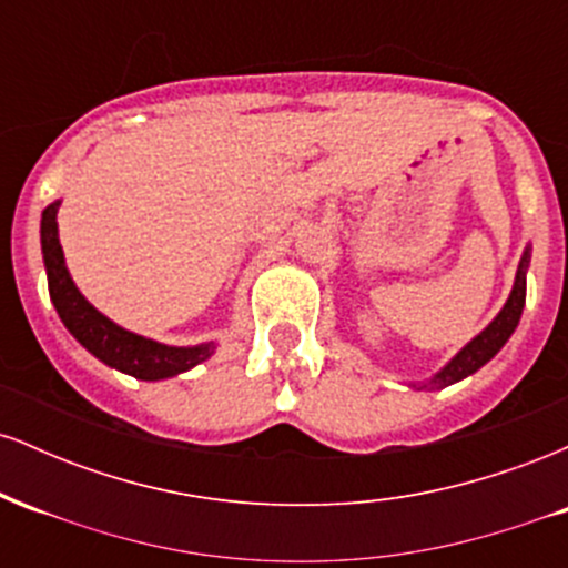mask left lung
<instances>
[{"mask_svg": "<svg viewBox=\"0 0 568 568\" xmlns=\"http://www.w3.org/2000/svg\"><path fill=\"white\" fill-rule=\"evenodd\" d=\"M529 264H531V245H526L524 256H520V262H518V272H515L513 291H510V296H507L505 306H501V310L497 312V317H494V321L488 323L478 336H473L470 342L465 344V347L456 352V355L446 363V366H443L440 371H435L429 379L410 382L408 387H414V389H443V387H448V384L467 379V376H473L475 371L484 368L486 363L491 361V357L497 355L501 347H505L507 338H510L515 334V328H518L520 315H524L526 272H529Z\"/></svg>", "mask_w": 568, "mask_h": 568, "instance_id": "8db88e82", "label": "left lung"}]
</instances>
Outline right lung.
Segmentation results:
<instances>
[{
  "label": "right lung",
  "mask_w": 568,
  "mask_h": 568,
  "mask_svg": "<svg viewBox=\"0 0 568 568\" xmlns=\"http://www.w3.org/2000/svg\"><path fill=\"white\" fill-rule=\"evenodd\" d=\"M58 207L61 200L50 202L42 211L39 224V240H42L44 272H48V291L58 317L67 325V331L82 344L90 355L106 363L109 368L135 376L141 382H160L171 376L186 374L216 352V342L189 344H162L158 338H149L133 331L122 328L109 321L103 312H98L88 298L82 296L77 283L69 275L67 258H63L61 237H58Z\"/></svg>",
  "instance_id": "right-lung-1"
}]
</instances>
